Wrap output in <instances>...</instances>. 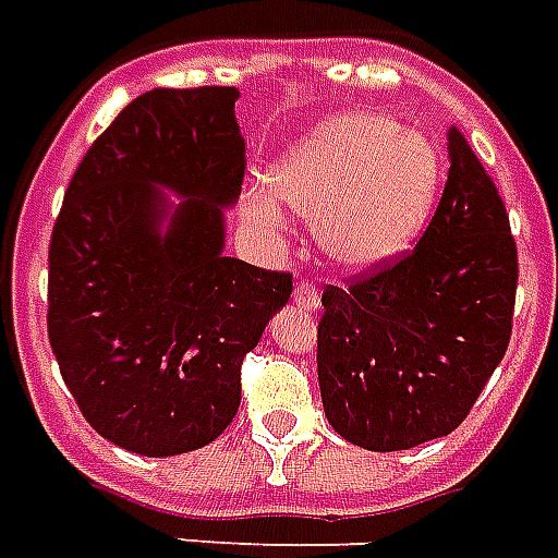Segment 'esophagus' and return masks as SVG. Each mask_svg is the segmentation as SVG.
Here are the masks:
<instances>
[{
  "label": "esophagus",
  "instance_id": "1",
  "mask_svg": "<svg viewBox=\"0 0 558 558\" xmlns=\"http://www.w3.org/2000/svg\"><path fill=\"white\" fill-rule=\"evenodd\" d=\"M292 301H295L301 310H307V313H316L318 304H322V295H318V289L313 287V283L301 280V283L295 287V292H292Z\"/></svg>",
  "mask_w": 558,
  "mask_h": 558
}]
</instances>
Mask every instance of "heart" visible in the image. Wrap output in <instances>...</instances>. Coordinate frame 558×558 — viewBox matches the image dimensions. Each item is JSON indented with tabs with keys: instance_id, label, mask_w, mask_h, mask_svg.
Wrapping results in <instances>:
<instances>
[{
	"instance_id": "1",
	"label": "heart",
	"mask_w": 558,
	"mask_h": 558,
	"mask_svg": "<svg viewBox=\"0 0 558 558\" xmlns=\"http://www.w3.org/2000/svg\"><path fill=\"white\" fill-rule=\"evenodd\" d=\"M439 181L436 143L368 110L325 119L269 172L275 197L310 216L322 254L345 269H374L410 248ZM242 213L263 228L283 225L278 203L263 193L245 195Z\"/></svg>"
}]
</instances>
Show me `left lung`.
I'll return each instance as SVG.
<instances>
[{
	"label": "left lung",
	"instance_id": "8db88e82",
	"mask_svg": "<svg viewBox=\"0 0 558 558\" xmlns=\"http://www.w3.org/2000/svg\"><path fill=\"white\" fill-rule=\"evenodd\" d=\"M448 155V184L415 248L322 295L325 415L342 439L377 453L457 430L512 336L509 213L457 125Z\"/></svg>",
	"mask_w": 558,
	"mask_h": 558
}]
</instances>
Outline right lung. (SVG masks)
Segmentation results:
<instances>
[{
  "label": "right lung",
  "mask_w": 558,
  "mask_h": 558,
  "mask_svg": "<svg viewBox=\"0 0 558 558\" xmlns=\"http://www.w3.org/2000/svg\"><path fill=\"white\" fill-rule=\"evenodd\" d=\"M236 87L148 90L75 169L49 242V345L90 427L140 457L219 439L242 360L289 301L292 275L225 257L245 140ZM169 185L179 205L166 232Z\"/></svg>",
  "instance_id": "1"
}]
</instances>
